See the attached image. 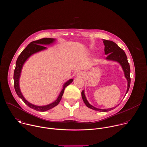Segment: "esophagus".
I'll use <instances>...</instances> for the list:
<instances>
[{
	"label": "esophagus",
	"mask_w": 147,
	"mask_h": 147,
	"mask_svg": "<svg viewBox=\"0 0 147 147\" xmlns=\"http://www.w3.org/2000/svg\"><path fill=\"white\" fill-rule=\"evenodd\" d=\"M77 76H78V77H82L84 76V74L83 73V72H82V71H80V72H78V73H77Z\"/></svg>",
	"instance_id": "obj_1"
}]
</instances>
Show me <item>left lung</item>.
Masks as SVG:
<instances>
[{
    "mask_svg": "<svg viewBox=\"0 0 147 147\" xmlns=\"http://www.w3.org/2000/svg\"><path fill=\"white\" fill-rule=\"evenodd\" d=\"M103 42L105 45V55H108V56L106 58L107 60L116 61L119 63L122 67V69L124 71V76L127 81V89L126 91V93H125L127 94L130 88L131 81L130 68V65L127 60V56L125 55L124 51L122 49H121L119 47H118V45L116 43H115L114 42L103 39ZM81 96L82 100L84 102V103L86 105V106L88 108L92 109L94 111L99 112H108L116 108V107L109 109H98L93 107L91 104L89 103L88 101L87 100L86 97L84 90H82V91L81 92Z\"/></svg>",
    "mask_w": 147,
    "mask_h": 147,
    "instance_id": "left-lung-1",
    "label": "left lung"
}]
</instances>
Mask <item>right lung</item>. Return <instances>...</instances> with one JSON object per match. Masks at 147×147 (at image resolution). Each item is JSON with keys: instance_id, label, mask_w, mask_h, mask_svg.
<instances>
[{"instance_id": "add662e5", "label": "right lung", "mask_w": 147, "mask_h": 147, "mask_svg": "<svg viewBox=\"0 0 147 147\" xmlns=\"http://www.w3.org/2000/svg\"><path fill=\"white\" fill-rule=\"evenodd\" d=\"M55 40L56 39L55 38H42L37 40L31 42L30 44H28L27 47L22 51V52L20 53V55L17 58L16 63V68L14 71V86L16 92L19 96V98L22 99L27 106L35 111L39 112L47 111L57 105L61 99L63 95L65 88L73 82V79H70L64 84L63 86L62 90L61 91L58 98L55 101L45 106L35 105H33L29 102L28 101H27L23 95L22 92H21L19 85V80L23 65L25 63V62L27 61V60L34 53H36L37 52L47 49V48L42 45H51L53 44Z\"/></svg>"}]
</instances>
